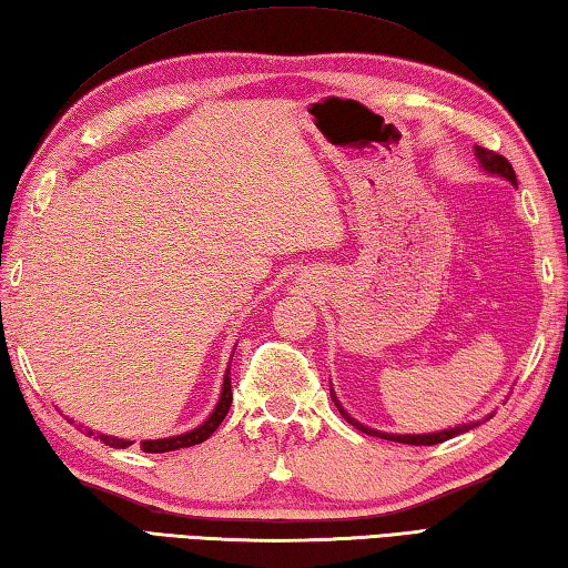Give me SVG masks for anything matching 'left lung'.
Returning <instances> with one entry per match:
<instances>
[{"mask_svg": "<svg viewBox=\"0 0 568 568\" xmlns=\"http://www.w3.org/2000/svg\"><path fill=\"white\" fill-rule=\"evenodd\" d=\"M474 151H476L478 165L484 168V171H486L488 175H498V178L508 180L510 185H515V187H517V178H515L513 165H510L508 161H505L503 155L493 153V151H488V149H480V146H476ZM332 400H334V405H336V407H339L342 417H344L346 422H352V425H354L356 429H361V432L371 434V437H381V439H388V442H400V444H413V446H432V444L446 442V439L456 437V434H462V432H468V429H474V427H478V425H484L486 419H490L493 415H496V413H490V415H486L484 419L464 422V425H456V427H449V429H439V432H429V434H390V432H378V429H371V427H366V425H361L358 419H354L352 415L346 413L344 405L339 403V397H336V393H334V390H332Z\"/></svg>", "mask_w": 568, "mask_h": 568, "instance_id": "8db88e82", "label": "left lung"}]
</instances>
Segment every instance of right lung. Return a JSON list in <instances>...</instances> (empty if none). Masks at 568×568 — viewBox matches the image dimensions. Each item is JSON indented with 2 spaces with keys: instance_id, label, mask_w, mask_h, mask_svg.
Here are the masks:
<instances>
[{
  "instance_id": "add662e5",
  "label": "right lung",
  "mask_w": 568,
  "mask_h": 568,
  "mask_svg": "<svg viewBox=\"0 0 568 568\" xmlns=\"http://www.w3.org/2000/svg\"><path fill=\"white\" fill-rule=\"evenodd\" d=\"M234 356V352H232ZM229 368L226 366V373H224V381H222V393H220V400H216L214 409L210 413V417L202 422V425H197L195 429L190 432H183V434H175V437H163V439H143L141 442V449L146 454H165V452H175V449H185V446H195V444H202L204 439H210L214 429L222 425V419L226 417L229 413V405H232V378H229ZM88 429V427H84ZM88 434L92 437H98L102 444L112 446V449H126V446H131L134 442L131 439H122V437H112V434H102V432H94V429H88Z\"/></svg>"
}]
</instances>
